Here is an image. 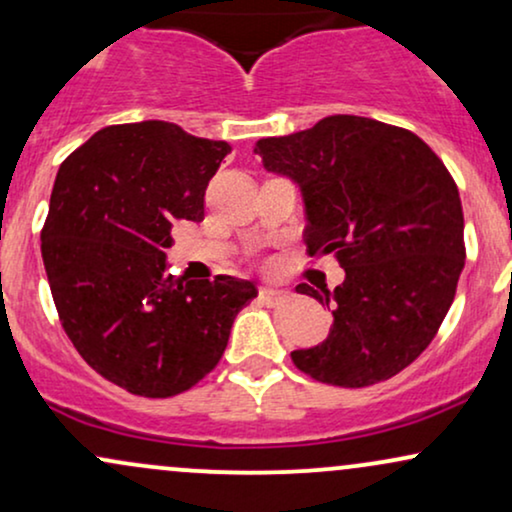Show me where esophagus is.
I'll return each instance as SVG.
<instances>
[{"instance_id":"esophagus-1","label":"esophagus","mask_w":512,"mask_h":512,"mask_svg":"<svg viewBox=\"0 0 512 512\" xmlns=\"http://www.w3.org/2000/svg\"><path fill=\"white\" fill-rule=\"evenodd\" d=\"M286 298H288L286 291H276V288H272V286L260 288V300L267 305H279L281 300H286Z\"/></svg>"}]
</instances>
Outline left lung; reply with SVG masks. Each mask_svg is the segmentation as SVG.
<instances>
[{
	"label": "left lung",
	"instance_id": "1",
	"mask_svg": "<svg viewBox=\"0 0 512 512\" xmlns=\"http://www.w3.org/2000/svg\"><path fill=\"white\" fill-rule=\"evenodd\" d=\"M255 152L300 183L307 252L346 269L334 293L295 288L331 305L334 326L319 346L293 350V365L343 389L396 377L439 334L465 267L451 171L408 128L350 114L264 138Z\"/></svg>",
	"mask_w": 512,
	"mask_h": 512
}]
</instances>
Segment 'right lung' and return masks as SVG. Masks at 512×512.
<instances>
[{"mask_svg":"<svg viewBox=\"0 0 512 512\" xmlns=\"http://www.w3.org/2000/svg\"><path fill=\"white\" fill-rule=\"evenodd\" d=\"M229 152L143 121L102 128L59 166L40 233L59 322L97 374L135 396L193 389L257 295L233 276L166 274L171 229L205 219V190Z\"/></svg>","mask_w":512,"mask_h":512,"instance_id":"1","label":"right lung"}]
</instances>
